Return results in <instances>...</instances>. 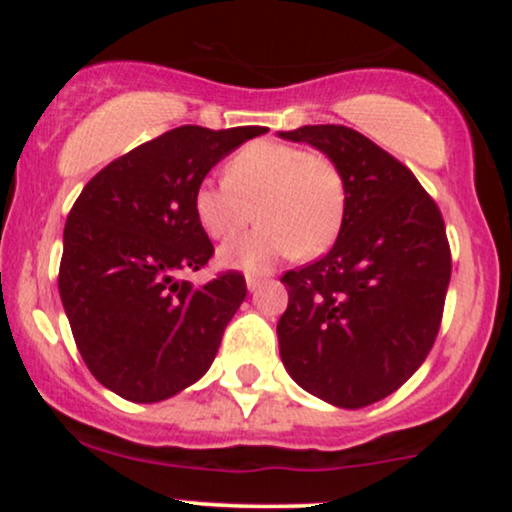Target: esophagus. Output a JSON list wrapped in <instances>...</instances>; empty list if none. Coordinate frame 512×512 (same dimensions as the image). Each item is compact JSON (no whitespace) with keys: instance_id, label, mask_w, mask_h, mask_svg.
<instances>
[{"instance_id":"34e87169","label":"esophagus","mask_w":512,"mask_h":512,"mask_svg":"<svg viewBox=\"0 0 512 512\" xmlns=\"http://www.w3.org/2000/svg\"><path fill=\"white\" fill-rule=\"evenodd\" d=\"M260 284H262V279H260V276H255V274H248V289H250V291H255L257 286H260Z\"/></svg>"}]
</instances>
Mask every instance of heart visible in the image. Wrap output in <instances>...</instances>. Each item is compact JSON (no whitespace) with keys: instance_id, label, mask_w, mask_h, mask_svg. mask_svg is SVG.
Segmentation results:
<instances>
[{"instance_id":"obj_1","label":"heart","mask_w":512,"mask_h":512,"mask_svg":"<svg viewBox=\"0 0 512 512\" xmlns=\"http://www.w3.org/2000/svg\"><path fill=\"white\" fill-rule=\"evenodd\" d=\"M257 216L262 226L221 248V262L255 272L279 257L322 255L342 228L346 185L325 154L284 142H252L226 163V180H202L192 209L207 236L226 240Z\"/></svg>"}]
</instances>
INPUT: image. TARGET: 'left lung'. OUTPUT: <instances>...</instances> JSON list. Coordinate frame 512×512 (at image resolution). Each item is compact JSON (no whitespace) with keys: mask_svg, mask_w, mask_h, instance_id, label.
<instances>
[{"mask_svg":"<svg viewBox=\"0 0 512 512\" xmlns=\"http://www.w3.org/2000/svg\"><path fill=\"white\" fill-rule=\"evenodd\" d=\"M279 137L330 156L346 185L337 243L281 276V361L310 395L368 407L407 383L436 342L452 272L445 221L414 173L356 129L308 125Z\"/></svg>","mask_w":512,"mask_h":512,"instance_id":"8db88e82","label":"left lung"}]
</instances>
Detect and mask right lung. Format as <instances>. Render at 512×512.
I'll list each match as a JSON object with an SVG mask.
<instances>
[{
	"label": "right lung",
	"mask_w": 512,
	"mask_h": 512,
	"mask_svg": "<svg viewBox=\"0 0 512 512\" xmlns=\"http://www.w3.org/2000/svg\"><path fill=\"white\" fill-rule=\"evenodd\" d=\"M264 132L175 127L108 163L74 202L57 284L76 349L115 395L161 402L209 370L248 286L233 269L199 289L180 279L214 255L192 197L223 156Z\"/></svg>",
	"instance_id": "add662e5"
}]
</instances>
